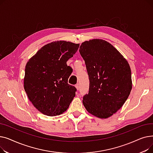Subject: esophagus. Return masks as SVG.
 I'll return each mask as SVG.
<instances>
[{"mask_svg":"<svg viewBox=\"0 0 153 153\" xmlns=\"http://www.w3.org/2000/svg\"><path fill=\"white\" fill-rule=\"evenodd\" d=\"M75 87H76V89H77V91H79V84H76Z\"/></svg>","mask_w":153,"mask_h":153,"instance_id":"34e87169","label":"esophagus"}]
</instances>
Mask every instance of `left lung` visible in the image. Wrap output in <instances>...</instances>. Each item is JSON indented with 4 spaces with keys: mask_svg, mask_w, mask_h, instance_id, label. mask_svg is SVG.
<instances>
[{
    "mask_svg": "<svg viewBox=\"0 0 153 153\" xmlns=\"http://www.w3.org/2000/svg\"><path fill=\"white\" fill-rule=\"evenodd\" d=\"M79 52L90 81L83 105L92 115L108 118L123 106L131 91L129 64L113 45L103 39L83 42Z\"/></svg>",
    "mask_w": 153,
    "mask_h": 153,
    "instance_id": "8db88e82",
    "label": "left lung"
}]
</instances>
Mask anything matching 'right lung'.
<instances>
[{
	"label": "right lung",
	"instance_id": "add662e5",
	"mask_svg": "<svg viewBox=\"0 0 153 153\" xmlns=\"http://www.w3.org/2000/svg\"><path fill=\"white\" fill-rule=\"evenodd\" d=\"M79 44L66 41L48 43L29 59L25 66L24 89L30 101L43 114L56 116L67 110L76 89L68 83L72 68L66 62Z\"/></svg>",
	"mask_w": 153,
	"mask_h": 153
}]
</instances>
